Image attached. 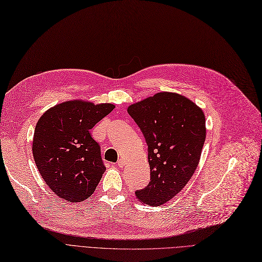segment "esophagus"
I'll return each mask as SVG.
<instances>
[{"mask_svg":"<svg viewBox=\"0 0 262 262\" xmlns=\"http://www.w3.org/2000/svg\"><path fill=\"white\" fill-rule=\"evenodd\" d=\"M116 164H118L119 167H123L125 165V160L121 158V159H119V161H118V163H116Z\"/></svg>","mask_w":262,"mask_h":262,"instance_id":"obj_1","label":"esophagus"}]
</instances>
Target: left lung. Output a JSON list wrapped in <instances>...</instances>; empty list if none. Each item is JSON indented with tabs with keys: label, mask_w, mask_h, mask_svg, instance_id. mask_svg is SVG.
<instances>
[{
	"label": "left lung",
	"mask_w": 262,
	"mask_h": 262,
	"mask_svg": "<svg viewBox=\"0 0 262 262\" xmlns=\"http://www.w3.org/2000/svg\"><path fill=\"white\" fill-rule=\"evenodd\" d=\"M148 146L150 182L135 192L150 206L168 202L185 188L200 162L206 137L202 109L179 94L158 93L128 106Z\"/></svg>",
	"instance_id": "left-lung-1"
}]
</instances>
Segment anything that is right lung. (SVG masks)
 Returning a JSON list of instances; mask_svg holds the SVG:
<instances>
[{"mask_svg": "<svg viewBox=\"0 0 262 262\" xmlns=\"http://www.w3.org/2000/svg\"><path fill=\"white\" fill-rule=\"evenodd\" d=\"M114 109V104L73 100L57 104L37 121L32 152L46 185L72 203L89 199L105 166L91 129Z\"/></svg>", "mask_w": 262, "mask_h": 262, "instance_id": "add662e5", "label": "right lung"}]
</instances>
